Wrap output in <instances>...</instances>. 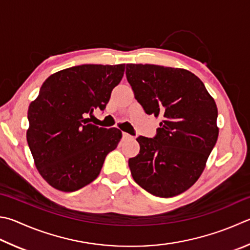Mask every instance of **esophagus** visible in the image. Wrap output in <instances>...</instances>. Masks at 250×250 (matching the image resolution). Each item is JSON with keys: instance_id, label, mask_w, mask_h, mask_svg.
<instances>
[{"instance_id": "obj_1", "label": "esophagus", "mask_w": 250, "mask_h": 250, "mask_svg": "<svg viewBox=\"0 0 250 250\" xmlns=\"http://www.w3.org/2000/svg\"><path fill=\"white\" fill-rule=\"evenodd\" d=\"M122 138H124V139H131L132 137H131V135H130V134H128V133L122 132Z\"/></svg>"}]
</instances>
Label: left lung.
Listing matches in <instances>:
<instances>
[{
	"mask_svg": "<svg viewBox=\"0 0 250 250\" xmlns=\"http://www.w3.org/2000/svg\"><path fill=\"white\" fill-rule=\"evenodd\" d=\"M125 75L144 111L162 118L155 138L137 139L140 153L129 160L131 175L156 197L183 193L201 176L219 137L214 99L185 69L131 63Z\"/></svg>",
	"mask_w": 250,
	"mask_h": 250,
	"instance_id": "8db88e82",
	"label": "left lung"
}]
</instances>
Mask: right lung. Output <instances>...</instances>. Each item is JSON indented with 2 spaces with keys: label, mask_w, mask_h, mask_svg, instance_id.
<instances>
[{
  "label": "right lung",
  "mask_w": 250,
  "mask_h": 250,
  "mask_svg": "<svg viewBox=\"0 0 250 250\" xmlns=\"http://www.w3.org/2000/svg\"><path fill=\"white\" fill-rule=\"evenodd\" d=\"M125 64H83L50 75L28 108L27 142L42 178L60 191H76L98 177L119 129L98 128L85 118L104 110Z\"/></svg>",
  "instance_id": "add662e5"
}]
</instances>
